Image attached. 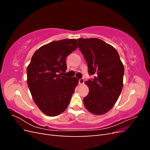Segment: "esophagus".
<instances>
[{
	"label": "esophagus",
	"instance_id": "34e87169",
	"mask_svg": "<svg viewBox=\"0 0 150 150\" xmlns=\"http://www.w3.org/2000/svg\"><path fill=\"white\" fill-rule=\"evenodd\" d=\"M84 83V79L83 78H81L79 79V84H83Z\"/></svg>",
	"mask_w": 150,
	"mask_h": 150
}]
</instances>
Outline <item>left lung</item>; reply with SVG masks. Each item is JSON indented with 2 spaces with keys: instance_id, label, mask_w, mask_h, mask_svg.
Returning <instances> with one entry per match:
<instances>
[{
  "instance_id": "left-lung-1",
  "label": "left lung",
  "mask_w": 150,
  "mask_h": 150,
  "mask_svg": "<svg viewBox=\"0 0 150 150\" xmlns=\"http://www.w3.org/2000/svg\"><path fill=\"white\" fill-rule=\"evenodd\" d=\"M93 79L86 81L89 92L83 98L85 108L94 115L110 111L118 99L123 86L124 66L115 47L97 38L78 39Z\"/></svg>"
}]
</instances>
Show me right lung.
Wrapping results in <instances>:
<instances>
[{
  "label": "right lung",
  "mask_w": 150,
  "mask_h": 150,
  "mask_svg": "<svg viewBox=\"0 0 150 150\" xmlns=\"http://www.w3.org/2000/svg\"><path fill=\"white\" fill-rule=\"evenodd\" d=\"M78 47L75 39L54 40L40 47L27 67L28 85L33 100L45 115L55 116L70 103L78 79L64 74L66 59Z\"/></svg>",
  "instance_id": "add662e5"
}]
</instances>
